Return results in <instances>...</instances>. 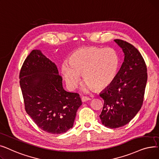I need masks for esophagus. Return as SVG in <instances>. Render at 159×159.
I'll list each match as a JSON object with an SVG mask.
<instances>
[{
  "label": "esophagus",
  "instance_id": "1",
  "mask_svg": "<svg viewBox=\"0 0 159 159\" xmlns=\"http://www.w3.org/2000/svg\"><path fill=\"white\" fill-rule=\"evenodd\" d=\"M90 100V98H89V97H87V96H83V97L81 98V101H82L83 102H87V101Z\"/></svg>",
  "mask_w": 159,
  "mask_h": 159
}]
</instances>
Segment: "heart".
I'll list each match as a JSON object with an SVG mask.
<instances>
[{
	"label": "heart",
	"instance_id": "obj_1",
	"mask_svg": "<svg viewBox=\"0 0 159 159\" xmlns=\"http://www.w3.org/2000/svg\"><path fill=\"white\" fill-rule=\"evenodd\" d=\"M119 66V56L114 49L89 47L75 50L69 62L63 63L61 73L70 90L77 86L83 74L85 81L81 89L89 92L94 88L102 89L111 85L116 76Z\"/></svg>",
	"mask_w": 159,
	"mask_h": 159
}]
</instances>
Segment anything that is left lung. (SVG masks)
<instances>
[{"instance_id":"8db88e82","label":"left lung","mask_w":159,"mask_h":159,"mask_svg":"<svg viewBox=\"0 0 159 159\" xmlns=\"http://www.w3.org/2000/svg\"><path fill=\"white\" fill-rule=\"evenodd\" d=\"M114 41L123 50L124 61L114 81L100 93L104 100L100 118L111 129L127 124L137 114L148 80L147 67L139 50L123 40Z\"/></svg>"}]
</instances>
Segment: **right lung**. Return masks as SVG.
I'll use <instances>...</instances> for the list:
<instances>
[{
	"label": "right lung",
	"instance_id": "obj_1",
	"mask_svg": "<svg viewBox=\"0 0 159 159\" xmlns=\"http://www.w3.org/2000/svg\"><path fill=\"white\" fill-rule=\"evenodd\" d=\"M19 79L25 110L37 126L52 134L72 127L81 98L64 90L56 64L41 50H34L26 57Z\"/></svg>",
	"mask_w": 159,
	"mask_h": 159
}]
</instances>
